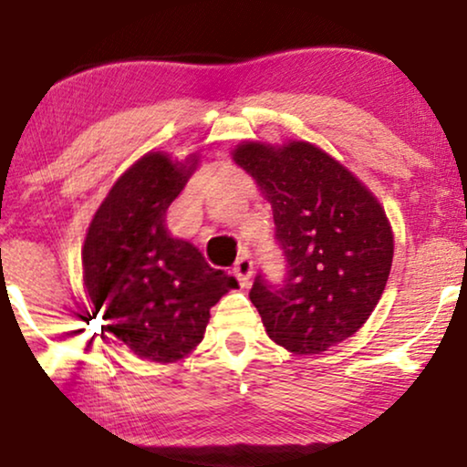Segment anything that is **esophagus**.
<instances>
[{
	"instance_id": "esophagus-1",
	"label": "esophagus",
	"mask_w": 467,
	"mask_h": 467,
	"mask_svg": "<svg viewBox=\"0 0 467 467\" xmlns=\"http://www.w3.org/2000/svg\"><path fill=\"white\" fill-rule=\"evenodd\" d=\"M234 275H237L239 284L247 288L250 285V279H252V273H254V260L250 256H241L237 263H234V269H233Z\"/></svg>"
}]
</instances>
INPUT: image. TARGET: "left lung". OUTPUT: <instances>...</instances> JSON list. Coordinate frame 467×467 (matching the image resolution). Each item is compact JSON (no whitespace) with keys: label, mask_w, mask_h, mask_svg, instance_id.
<instances>
[{"label":"left lung","mask_w":467,"mask_h":467,"mask_svg":"<svg viewBox=\"0 0 467 467\" xmlns=\"http://www.w3.org/2000/svg\"><path fill=\"white\" fill-rule=\"evenodd\" d=\"M234 161L271 202L285 263L279 282L258 273L250 301L275 344L295 354L325 352L357 333L380 301L393 265L384 209L309 142H245Z\"/></svg>","instance_id":"1"}]
</instances>
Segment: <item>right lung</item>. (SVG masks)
Instances as JSON below:
<instances>
[{
  "instance_id": "obj_1",
  "label": "right lung",
  "mask_w": 467,
  "mask_h": 467,
  "mask_svg": "<svg viewBox=\"0 0 467 467\" xmlns=\"http://www.w3.org/2000/svg\"><path fill=\"white\" fill-rule=\"evenodd\" d=\"M194 164V158L182 164L164 153L136 161L99 204L83 247L85 285L104 328L155 363L194 350L209 309L239 285L166 226V211Z\"/></svg>"
}]
</instances>
